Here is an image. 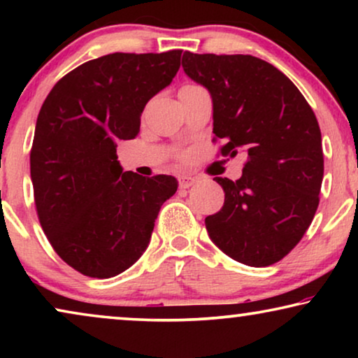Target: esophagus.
<instances>
[{
	"mask_svg": "<svg viewBox=\"0 0 358 358\" xmlns=\"http://www.w3.org/2000/svg\"><path fill=\"white\" fill-rule=\"evenodd\" d=\"M197 182V179L192 178V176H180L179 178V187L180 189H189Z\"/></svg>",
	"mask_w": 358,
	"mask_h": 358,
	"instance_id": "obj_1",
	"label": "esophagus"
}]
</instances>
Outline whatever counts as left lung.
<instances>
[{"label":"left lung","instance_id":"left-lung-1","mask_svg":"<svg viewBox=\"0 0 358 358\" xmlns=\"http://www.w3.org/2000/svg\"><path fill=\"white\" fill-rule=\"evenodd\" d=\"M185 75L213 101V141L222 156L248 153L218 213L205 218L212 241L234 261L272 266L300 243L320 205L324 174L321 130L298 87L252 55L184 52Z\"/></svg>","mask_w":358,"mask_h":358}]
</instances>
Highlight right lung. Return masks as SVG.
Listing matches in <instances>:
<instances>
[{
	"instance_id": "right-lung-1",
	"label": "right lung",
	"mask_w": 358,
	"mask_h": 358,
	"mask_svg": "<svg viewBox=\"0 0 358 358\" xmlns=\"http://www.w3.org/2000/svg\"><path fill=\"white\" fill-rule=\"evenodd\" d=\"M182 50L109 53L52 87L38 112L31 179L48 243L83 275H119L148 248L155 220L178 190L173 176L122 171L117 141L140 131L146 102L171 85Z\"/></svg>"
}]
</instances>
